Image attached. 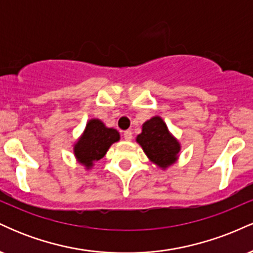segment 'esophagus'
I'll use <instances>...</instances> for the list:
<instances>
[{
	"instance_id": "1",
	"label": "esophagus",
	"mask_w": 253,
	"mask_h": 253,
	"mask_svg": "<svg viewBox=\"0 0 253 253\" xmlns=\"http://www.w3.org/2000/svg\"><path fill=\"white\" fill-rule=\"evenodd\" d=\"M132 132H130V130H125L124 132V138H125V140H127V141H130L132 140Z\"/></svg>"
}]
</instances>
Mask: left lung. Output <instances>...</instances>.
Returning <instances> with one entry per match:
<instances>
[{
	"label": "left lung",
	"instance_id": "1",
	"mask_svg": "<svg viewBox=\"0 0 253 253\" xmlns=\"http://www.w3.org/2000/svg\"><path fill=\"white\" fill-rule=\"evenodd\" d=\"M136 143L144 150L147 158L161 169H168L178 159L181 144L170 133L161 117H153L143 124Z\"/></svg>",
	"mask_w": 253,
	"mask_h": 253
}]
</instances>
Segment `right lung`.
Here are the masks:
<instances>
[{
    "label": "right lung",
    "instance_id": "1",
    "mask_svg": "<svg viewBox=\"0 0 253 253\" xmlns=\"http://www.w3.org/2000/svg\"><path fill=\"white\" fill-rule=\"evenodd\" d=\"M119 140L120 134L117 129L107 127L100 119H91L86 123L82 135L74 145V155L78 163L89 170Z\"/></svg>",
    "mask_w": 253,
    "mask_h": 253
}]
</instances>
